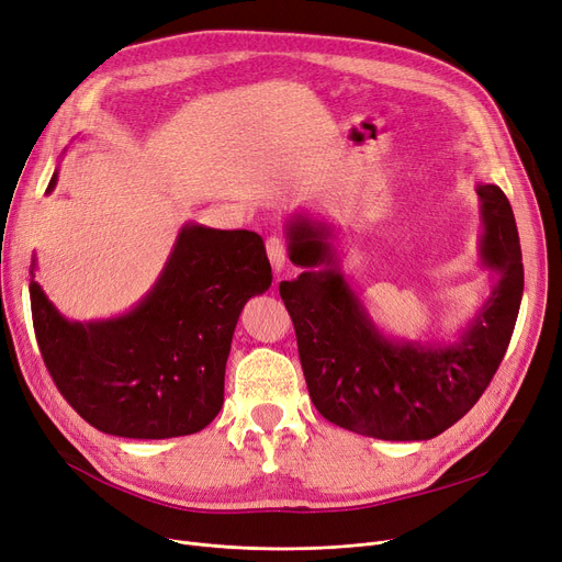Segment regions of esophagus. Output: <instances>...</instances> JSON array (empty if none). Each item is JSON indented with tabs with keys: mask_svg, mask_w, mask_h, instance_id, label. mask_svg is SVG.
I'll return each mask as SVG.
<instances>
[{
	"mask_svg": "<svg viewBox=\"0 0 562 562\" xmlns=\"http://www.w3.org/2000/svg\"><path fill=\"white\" fill-rule=\"evenodd\" d=\"M265 249H267L269 262H272V267H274V272L279 274L281 269L285 267V260H288V244H285V239L279 237V235H272V237L265 241Z\"/></svg>",
	"mask_w": 562,
	"mask_h": 562,
	"instance_id": "34e87169",
	"label": "esophagus"
}]
</instances>
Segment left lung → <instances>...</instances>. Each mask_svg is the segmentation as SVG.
Listing matches in <instances>:
<instances>
[{
	"label": "left lung",
	"instance_id": "left-lung-1",
	"mask_svg": "<svg viewBox=\"0 0 562 562\" xmlns=\"http://www.w3.org/2000/svg\"><path fill=\"white\" fill-rule=\"evenodd\" d=\"M480 260L496 274L482 311L452 344H398L371 323L339 272L325 223H288L290 260L304 267L279 293L293 318L308 396L341 429L380 440H429L450 429L488 387L509 346L524 295V262L507 195L477 184ZM323 266V270H316Z\"/></svg>",
	"mask_w": 562,
	"mask_h": 562
}]
</instances>
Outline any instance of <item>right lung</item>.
I'll use <instances>...</instances> for the list:
<instances>
[{
    "label": "right lung",
    "instance_id": "right-lung-1",
    "mask_svg": "<svg viewBox=\"0 0 562 562\" xmlns=\"http://www.w3.org/2000/svg\"><path fill=\"white\" fill-rule=\"evenodd\" d=\"M57 184V170L48 193ZM272 285L262 237L187 223L147 297L120 318L71 323L30 281L38 350L94 429L140 440L195 434L223 406L244 304Z\"/></svg>",
    "mask_w": 562,
    "mask_h": 562
}]
</instances>
